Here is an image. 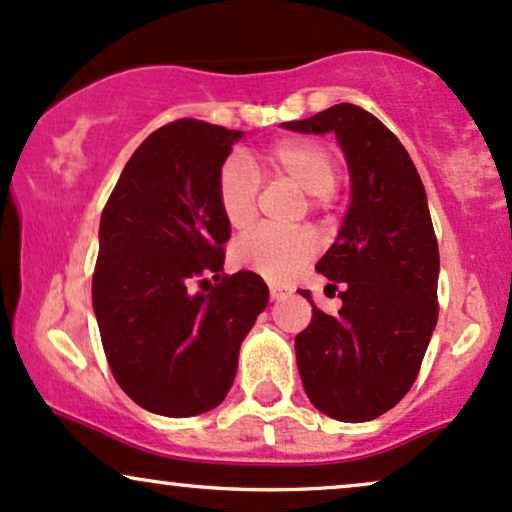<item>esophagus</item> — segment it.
<instances>
[{"label":"esophagus","instance_id":"34e87169","mask_svg":"<svg viewBox=\"0 0 512 512\" xmlns=\"http://www.w3.org/2000/svg\"><path fill=\"white\" fill-rule=\"evenodd\" d=\"M268 292H270V299H273V302H278V299H285L292 290L287 285H270Z\"/></svg>","mask_w":512,"mask_h":512}]
</instances>
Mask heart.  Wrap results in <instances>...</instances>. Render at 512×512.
<instances>
[{
	"mask_svg": "<svg viewBox=\"0 0 512 512\" xmlns=\"http://www.w3.org/2000/svg\"><path fill=\"white\" fill-rule=\"evenodd\" d=\"M261 179H287L309 194L314 215L328 213L333 206V189L340 177V162L328 146L309 138H285L263 150L254 162ZM244 160L230 158L220 165L215 177V203L220 218L234 232H244L256 220L258 179ZM318 251L316 234L306 227L297 230H256L239 239L232 249V263L251 270L268 282H287L314 261Z\"/></svg>",
	"mask_w": 512,
	"mask_h": 512,
	"instance_id": "1",
	"label": "heart"
}]
</instances>
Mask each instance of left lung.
Here are the masks:
<instances>
[{"instance_id": "8db88e82", "label": "left lung", "mask_w": 512, "mask_h": 512, "mask_svg": "<svg viewBox=\"0 0 512 512\" xmlns=\"http://www.w3.org/2000/svg\"><path fill=\"white\" fill-rule=\"evenodd\" d=\"M287 129L335 131L352 174V203L335 244L316 263L338 290L328 316L294 338L304 390L340 422H369L395 407L422 369L438 318V242L417 167L398 136L362 107L340 102Z\"/></svg>"}]
</instances>
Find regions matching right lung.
<instances>
[{
    "label": "right lung",
    "instance_id": "obj_1",
    "mask_svg": "<svg viewBox=\"0 0 512 512\" xmlns=\"http://www.w3.org/2000/svg\"><path fill=\"white\" fill-rule=\"evenodd\" d=\"M239 136L198 119L160 126L102 210L93 273L102 350L119 388L148 412L194 417L218 407L268 304L261 275L222 273L230 227L215 177Z\"/></svg>",
    "mask_w": 512,
    "mask_h": 512
}]
</instances>
